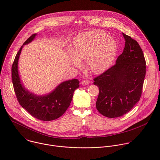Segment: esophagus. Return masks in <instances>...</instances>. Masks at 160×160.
I'll list each match as a JSON object with an SVG mask.
<instances>
[{
	"instance_id": "1",
	"label": "esophagus",
	"mask_w": 160,
	"mask_h": 160,
	"mask_svg": "<svg viewBox=\"0 0 160 160\" xmlns=\"http://www.w3.org/2000/svg\"><path fill=\"white\" fill-rule=\"evenodd\" d=\"M81 83H82V85H88V84H89V82H88V80L85 79V80H83L82 81Z\"/></svg>"
}]
</instances>
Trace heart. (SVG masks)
<instances>
[{"label": "heart", "instance_id": "heart-1", "mask_svg": "<svg viewBox=\"0 0 160 160\" xmlns=\"http://www.w3.org/2000/svg\"><path fill=\"white\" fill-rule=\"evenodd\" d=\"M117 51L116 40L102 30H93L79 35L74 42L71 62L81 66L80 61L87 59V67L94 73H99L111 64Z\"/></svg>", "mask_w": 160, "mask_h": 160}]
</instances>
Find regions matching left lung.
<instances>
[{"label": "left lung", "mask_w": 160, "mask_h": 160, "mask_svg": "<svg viewBox=\"0 0 160 160\" xmlns=\"http://www.w3.org/2000/svg\"><path fill=\"white\" fill-rule=\"evenodd\" d=\"M123 35L125 46L116 64L93 79L99 90L96 108L111 118L124 115L140 100L146 76V60L139 44Z\"/></svg>", "instance_id": "8db88e82"}]
</instances>
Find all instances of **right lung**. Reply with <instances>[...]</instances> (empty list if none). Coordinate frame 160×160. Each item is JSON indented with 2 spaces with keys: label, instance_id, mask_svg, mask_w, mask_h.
I'll list each match as a JSON object with an SVG mask.
<instances>
[{
  "label": "right lung",
  "instance_id": "obj_1",
  "mask_svg": "<svg viewBox=\"0 0 160 160\" xmlns=\"http://www.w3.org/2000/svg\"><path fill=\"white\" fill-rule=\"evenodd\" d=\"M36 35H32L23 45L32 42ZM22 48V45L15 57L11 68L12 81L17 99L34 118L42 121L56 120L62 116L70 106L74 91L79 87L80 82L77 79L64 82L48 96L39 97L31 94L22 85L18 75V62Z\"/></svg>",
  "mask_w": 160,
  "mask_h": 160
}]
</instances>
